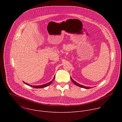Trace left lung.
Listing matches in <instances>:
<instances>
[{"label":"left lung","mask_w":122,"mask_h":122,"mask_svg":"<svg viewBox=\"0 0 122 122\" xmlns=\"http://www.w3.org/2000/svg\"><path fill=\"white\" fill-rule=\"evenodd\" d=\"M71 81H72V82H73L75 84H76V85H77V86H79V87H81V88H85V89H90V88H91V87H86V86H83V85H82L80 84L79 83H77V82H76L75 81H74L71 78Z\"/></svg>","instance_id":"8db88e82"}]
</instances>
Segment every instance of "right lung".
<instances>
[{
    "label": "right lung",
    "instance_id": "right-lung-1",
    "mask_svg": "<svg viewBox=\"0 0 122 122\" xmlns=\"http://www.w3.org/2000/svg\"><path fill=\"white\" fill-rule=\"evenodd\" d=\"M55 78V76H54L53 79L51 81H50L49 82H48V83H47L44 84H42V85H30L29 84H28V83H26V82H24V81H23V82H24V83H25L26 84V85H29V86H31V87H33V88H42L46 87H47V86L50 85L52 83V82H53V81H54Z\"/></svg>",
    "mask_w": 122,
    "mask_h": 122
}]
</instances>
